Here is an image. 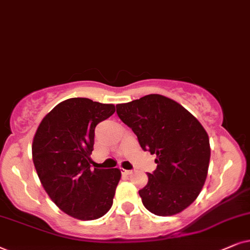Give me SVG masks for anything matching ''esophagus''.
I'll use <instances>...</instances> for the list:
<instances>
[{"label":"esophagus","mask_w":250,"mask_h":250,"mask_svg":"<svg viewBox=\"0 0 250 250\" xmlns=\"http://www.w3.org/2000/svg\"><path fill=\"white\" fill-rule=\"evenodd\" d=\"M121 172L123 175H130V174H132V170H125V169H122Z\"/></svg>","instance_id":"obj_1"}]
</instances>
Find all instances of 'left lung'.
I'll list each match as a JSON object with an SVG mask.
<instances>
[{
	"label": "left lung",
	"mask_w": 250,
	"mask_h": 250,
	"mask_svg": "<svg viewBox=\"0 0 250 250\" xmlns=\"http://www.w3.org/2000/svg\"><path fill=\"white\" fill-rule=\"evenodd\" d=\"M116 113L141 147L156 155V169L139 189L145 208L158 216L188 208L200 194L210 160L209 137L201 123L177 102L158 94L118 104Z\"/></svg>",
	"instance_id": "obj_1"
}]
</instances>
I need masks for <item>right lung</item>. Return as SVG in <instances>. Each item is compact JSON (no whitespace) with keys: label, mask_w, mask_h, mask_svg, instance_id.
Wrapping results in <instances>:
<instances>
[{"label":"right lung","mask_w":250,"mask_h":250,"mask_svg":"<svg viewBox=\"0 0 250 250\" xmlns=\"http://www.w3.org/2000/svg\"><path fill=\"white\" fill-rule=\"evenodd\" d=\"M115 112L89 98L59 103L40 123L32 156L40 182L56 206L81 221L104 216L113 205L121 171L90 168L95 128Z\"/></svg>","instance_id":"1"}]
</instances>
